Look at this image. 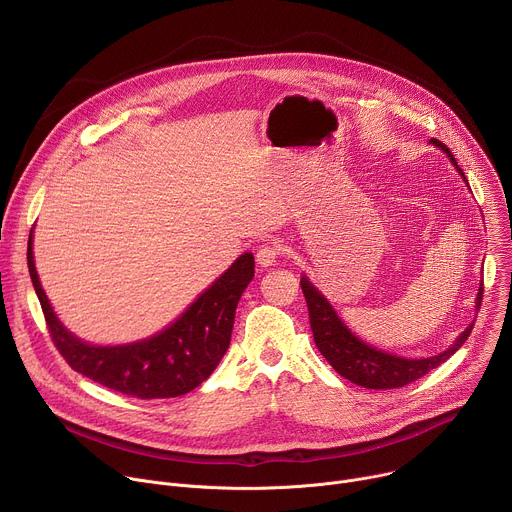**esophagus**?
I'll return each mask as SVG.
<instances>
[{
    "label": "esophagus",
    "mask_w": 512,
    "mask_h": 512,
    "mask_svg": "<svg viewBox=\"0 0 512 512\" xmlns=\"http://www.w3.org/2000/svg\"><path fill=\"white\" fill-rule=\"evenodd\" d=\"M277 257H279V245H275V243H265V245H261V247L257 249V263H259L261 267L275 265Z\"/></svg>",
    "instance_id": "obj_1"
}]
</instances>
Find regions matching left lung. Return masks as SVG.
Instances as JSON below:
<instances>
[{"instance_id":"obj_1","label":"left lung","mask_w":512,"mask_h":512,"mask_svg":"<svg viewBox=\"0 0 512 512\" xmlns=\"http://www.w3.org/2000/svg\"><path fill=\"white\" fill-rule=\"evenodd\" d=\"M431 141H433V145H437V148H442L448 154V158L452 160L456 170L466 180L464 172L458 168L456 158L452 156V152L446 148V145L437 139H431ZM300 285H302V291L306 296V304H308V312H310V326H312L314 342H316L318 350L322 352V356L330 362V367L338 375H342L344 379H348L354 385H360L364 389H397V387H405V385L421 379L429 371L440 367L442 362H446L468 340V336L474 328V322H472L458 336V340L448 350H444L440 354L427 356V358H401V356L377 350L375 346L356 338L344 326V322L338 318V314L328 304V300L306 279V275L302 277ZM482 291H484V287H480V291H478L476 308H480V304H482Z\"/></svg>"}]
</instances>
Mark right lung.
Segmentation results:
<instances>
[{
    "mask_svg": "<svg viewBox=\"0 0 512 512\" xmlns=\"http://www.w3.org/2000/svg\"><path fill=\"white\" fill-rule=\"evenodd\" d=\"M28 269L52 342L72 371L127 397L168 399L196 389L225 356L237 304L255 275V259L251 253L241 255L172 326L123 346L85 344L58 322L34 267L32 235Z\"/></svg>",
    "mask_w": 512,
    "mask_h": 512,
    "instance_id": "obj_1",
    "label": "right lung"
}]
</instances>
